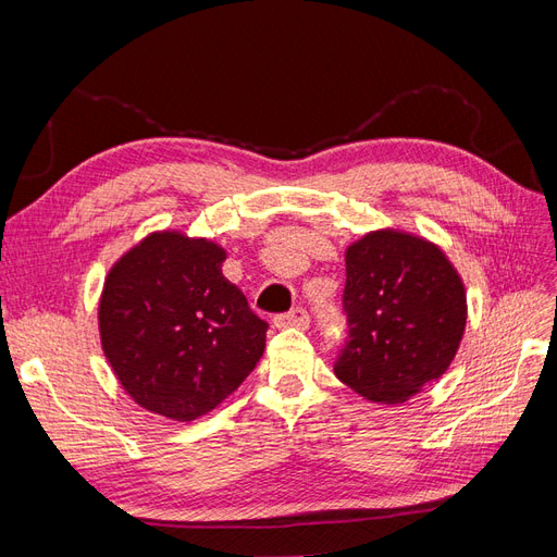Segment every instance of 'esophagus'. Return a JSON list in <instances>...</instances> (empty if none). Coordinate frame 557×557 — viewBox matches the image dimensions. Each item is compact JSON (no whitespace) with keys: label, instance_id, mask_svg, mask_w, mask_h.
Returning <instances> with one entry per match:
<instances>
[{"label":"esophagus","instance_id":"34e87169","mask_svg":"<svg viewBox=\"0 0 557 557\" xmlns=\"http://www.w3.org/2000/svg\"><path fill=\"white\" fill-rule=\"evenodd\" d=\"M274 327H278V330H283V327L307 330L309 327V313H307V309H301V307H297V309H293L288 313H278L274 318Z\"/></svg>","mask_w":557,"mask_h":557}]
</instances>
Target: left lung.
<instances>
[{
	"label": "left lung",
	"mask_w": 557,
	"mask_h": 557,
	"mask_svg": "<svg viewBox=\"0 0 557 557\" xmlns=\"http://www.w3.org/2000/svg\"><path fill=\"white\" fill-rule=\"evenodd\" d=\"M344 313L348 339L336 379L372 401L401 404L450 367L467 295L440 246L376 230L346 250Z\"/></svg>",
	"instance_id": "1"
}]
</instances>
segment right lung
<instances>
[{"label":"right lung","instance_id":"add662e5","mask_svg":"<svg viewBox=\"0 0 557 557\" xmlns=\"http://www.w3.org/2000/svg\"><path fill=\"white\" fill-rule=\"evenodd\" d=\"M227 252L181 232H153L117 260L99 299L113 374L139 407L190 423L244 383L267 323L223 276Z\"/></svg>","mask_w":557,"mask_h":557}]
</instances>
